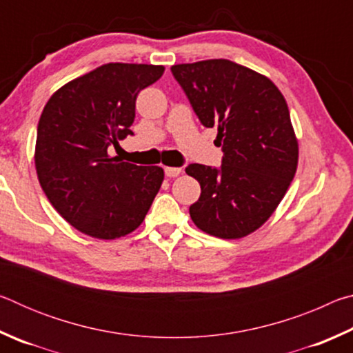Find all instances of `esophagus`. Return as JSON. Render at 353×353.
I'll return each instance as SVG.
<instances>
[{"instance_id": "1", "label": "esophagus", "mask_w": 353, "mask_h": 353, "mask_svg": "<svg viewBox=\"0 0 353 353\" xmlns=\"http://www.w3.org/2000/svg\"><path fill=\"white\" fill-rule=\"evenodd\" d=\"M182 172L181 168H176V166H166L165 168V176L166 177H176Z\"/></svg>"}]
</instances>
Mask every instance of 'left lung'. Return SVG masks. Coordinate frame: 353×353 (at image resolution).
I'll return each instance as SVG.
<instances>
[{
  "label": "left lung",
  "instance_id": "obj_1",
  "mask_svg": "<svg viewBox=\"0 0 353 353\" xmlns=\"http://www.w3.org/2000/svg\"><path fill=\"white\" fill-rule=\"evenodd\" d=\"M171 73L202 126L218 128L223 149L219 168H185L201 183L190 216L213 236H246L271 216L296 174L297 140L283 94L227 59L174 65Z\"/></svg>",
  "mask_w": 353,
  "mask_h": 353
}]
</instances>
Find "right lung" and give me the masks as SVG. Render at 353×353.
I'll use <instances>...</instances> for the list:
<instances>
[{"label":"right lung","instance_id":"add662e5","mask_svg":"<svg viewBox=\"0 0 353 353\" xmlns=\"http://www.w3.org/2000/svg\"><path fill=\"white\" fill-rule=\"evenodd\" d=\"M162 65L105 63L65 83L41 112L39 182L52 207L82 234L113 240L139 227L163 182L159 166H137L107 149L134 135L139 93Z\"/></svg>","mask_w":353,"mask_h":353}]
</instances>
